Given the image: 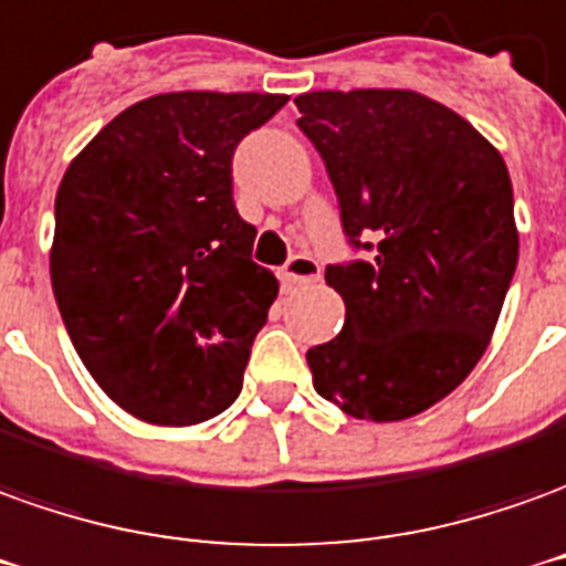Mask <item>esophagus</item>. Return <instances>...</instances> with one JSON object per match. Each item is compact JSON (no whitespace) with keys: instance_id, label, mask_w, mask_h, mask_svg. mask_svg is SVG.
Instances as JSON below:
<instances>
[{"instance_id":"1","label":"esophagus","mask_w":566,"mask_h":566,"mask_svg":"<svg viewBox=\"0 0 566 566\" xmlns=\"http://www.w3.org/2000/svg\"><path fill=\"white\" fill-rule=\"evenodd\" d=\"M279 279L284 284H310L322 279V263L310 254H296L287 260V266H282Z\"/></svg>"}]
</instances>
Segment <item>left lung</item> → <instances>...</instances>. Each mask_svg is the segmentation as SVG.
<instances>
[{
    "label": "left lung",
    "mask_w": 566,
    "mask_h": 566,
    "mask_svg": "<svg viewBox=\"0 0 566 566\" xmlns=\"http://www.w3.org/2000/svg\"><path fill=\"white\" fill-rule=\"evenodd\" d=\"M296 106L349 242L377 239L374 263L324 272L346 322L306 352L315 392L355 420L417 417L472 374L500 322L517 266L509 168L420 91H310Z\"/></svg>",
    "instance_id": "obj_1"
}]
</instances>
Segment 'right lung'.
I'll return each mask as SVG.
<instances>
[{"instance_id":"add662e5","label":"right lung","mask_w":566,"mask_h":566,"mask_svg":"<svg viewBox=\"0 0 566 566\" xmlns=\"http://www.w3.org/2000/svg\"><path fill=\"white\" fill-rule=\"evenodd\" d=\"M284 104L256 91L153 94L63 174L54 300L82 365L137 420L196 426L242 392L279 282L251 260L232 153Z\"/></svg>"}]
</instances>
